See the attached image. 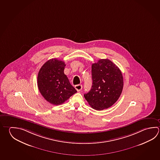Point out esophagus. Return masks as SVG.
<instances>
[{
  "mask_svg": "<svg viewBox=\"0 0 160 160\" xmlns=\"http://www.w3.org/2000/svg\"><path fill=\"white\" fill-rule=\"evenodd\" d=\"M75 88L77 91H80L82 88V86L81 84H77V85L75 86Z\"/></svg>",
  "mask_w": 160,
  "mask_h": 160,
  "instance_id": "esophagus-1",
  "label": "esophagus"
}]
</instances>
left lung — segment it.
<instances>
[{
	"mask_svg": "<svg viewBox=\"0 0 160 160\" xmlns=\"http://www.w3.org/2000/svg\"><path fill=\"white\" fill-rule=\"evenodd\" d=\"M92 85L84 94V98L94 109L102 111L111 107L119 99L123 79L118 67L108 59H100L92 65Z\"/></svg>",
	"mask_w": 160,
	"mask_h": 160,
	"instance_id": "left-lung-1",
	"label": "left lung"
}]
</instances>
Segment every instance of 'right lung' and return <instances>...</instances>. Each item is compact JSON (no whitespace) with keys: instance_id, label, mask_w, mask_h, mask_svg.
<instances>
[{"instance_id":"1","label":"right lung","mask_w":160,"mask_h":160,"mask_svg":"<svg viewBox=\"0 0 160 160\" xmlns=\"http://www.w3.org/2000/svg\"><path fill=\"white\" fill-rule=\"evenodd\" d=\"M64 61L52 58L39 70L37 83L41 95L52 104H61L77 91L64 74Z\"/></svg>"}]
</instances>
